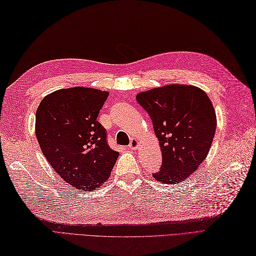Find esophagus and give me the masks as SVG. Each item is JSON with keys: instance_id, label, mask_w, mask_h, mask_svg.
Returning a JSON list of instances; mask_svg holds the SVG:
<instances>
[{"instance_id": "1", "label": "esophagus", "mask_w": 256, "mask_h": 256, "mask_svg": "<svg viewBox=\"0 0 256 256\" xmlns=\"http://www.w3.org/2000/svg\"><path fill=\"white\" fill-rule=\"evenodd\" d=\"M139 140L136 139V138H132V141H130V144H129V148L132 150H138L139 148Z\"/></svg>"}]
</instances>
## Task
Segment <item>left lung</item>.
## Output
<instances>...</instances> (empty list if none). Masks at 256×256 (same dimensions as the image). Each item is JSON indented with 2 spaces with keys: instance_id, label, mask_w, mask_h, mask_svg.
Listing matches in <instances>:
<instances>
[{
  "instance_id": "left-lung-1",
  "label": "left lung",
  "mask_w": 256,
  "mask_h": 256,
  "mask_svg": "<svg viewBox=\"0 0 256 256\" xmlns=\"http://www.w3.org/2000/svg\"><path fill=\"white\" fill-rule=\"evenodd\" d=\"M136 98L160 141L163 163L153 177L166 184L184 182L206 158L214 139L217 120L210 98L194 86L166 84Z\"/></svg>"
}]
</instances>
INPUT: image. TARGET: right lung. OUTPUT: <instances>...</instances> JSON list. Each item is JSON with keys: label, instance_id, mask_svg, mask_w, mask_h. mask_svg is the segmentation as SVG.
<instances>
[{"label": "right lung", "instance_id": "add662e5", "mask_svg": "<svg viewBox=\"0 0 256 256\" xmlns=\"http://www.w3.org/2000/svg\"><path fill=\"white\" fill-rule=\"evenodd\" d=\"M108 91L86 86L60 89L43 98L36 113L41 151L64 182L78 190L98 189L120 153L108 146L96 118Z\"/></svg>", "mask_w": 256, "mask_h": 256}]
</instances>
